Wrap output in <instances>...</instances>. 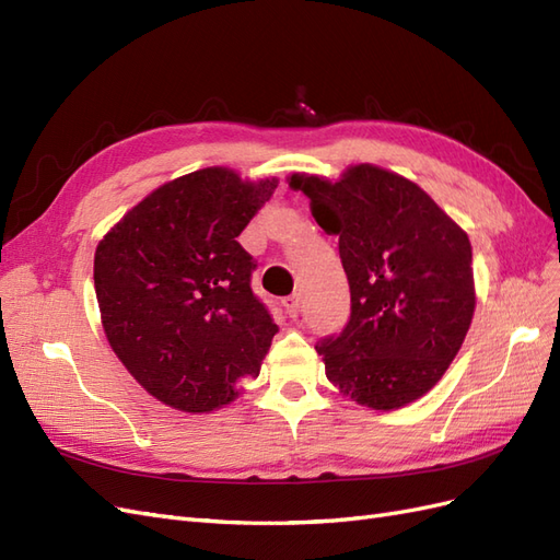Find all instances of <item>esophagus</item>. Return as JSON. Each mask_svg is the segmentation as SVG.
<instances>
[{
	"label": "esophagus",
	"mask_w": 560,
	"mask_h": 560,
	"mask_svg": "<svg viewBox=\"0 0 560 560\" xmlns=\"http://www.w3.org/2000/svg\"><path fill=\"white\" fill-rule=\"evenodd\" d=\"M282 303H284L287 313H290V317H296V315H299V311H301V296H299V294L287 296Z\"/></svg>",
	"instance_id": "esophagus-1"
}]
</instances>
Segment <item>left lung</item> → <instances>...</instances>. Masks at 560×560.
I'll return each instance as SVG.
<instances>
[{
    "mask_svg": "<svg viewBox=\"0 0 560 560\" xmlns=\"http://www.w3.org/2000/svg\"><path fill=\"white\" fill-rule=\"evenodd\" d=\"M315 222L338 235L350 317L319 338L327 378L362 406L387 411L444 376L474 315L467 233L418 184L376 165L341 182L294 175Z\"/></svg>",
    "mask_w": 560,
    "mask_h": 560,
    "instance_id": "8db88e82",
    "label": "left lung"
}]
</instances>
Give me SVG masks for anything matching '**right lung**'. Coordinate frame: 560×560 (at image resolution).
Here are the masks:
<instances>
[{"mask_svg":"<svg viewBox=\"0 0 560 560\" xmlns=\"http://www.w3.org/2000/svg\"><path fill=\"white\" fill-rule=\"evenodd\" d=\"M276 179L206 167L163 184L95 249V294L116 358L149 395L206 413L259 376L278 334L252 292L257 261L235 241Z\"/></svg>","mask_w":560,"mask_h":560,"instance_id":"obj_1","label":"right lung"}]
</instances>
